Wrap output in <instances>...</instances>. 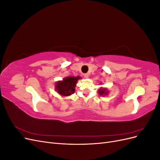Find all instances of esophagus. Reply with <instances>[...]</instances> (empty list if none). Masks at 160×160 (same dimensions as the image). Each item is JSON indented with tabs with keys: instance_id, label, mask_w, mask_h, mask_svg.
<instances>
[{
	"instance_id": "esophagus-1",
	"label": "esophagus",
	"mask_w": 160,
	"mask_h": 160,
	"mask_svg": "<svg viewBox=\"0 0 160 160\" xmlns=\"http://www.w3.org/2000/svg\"><path fill=\"white\" fill-rule=\"evenodd\" d=\"M83 76H84L85 78H88V77H89V74L88 73H85L83 75Z\"/></svg>"
}]
</instances>
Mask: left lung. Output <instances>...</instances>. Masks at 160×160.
Segmentation results:
<instances>
[{
  "label": "left lung",
  "instance_id": "left-lung-1",
  "mask_svg": "<svg viewBox=\"0 0 160 160\" xmlns=\"http://www.w3.org/2000/svg\"><path fill=\"white\" fill-rule=\"evenodd\" d=\"M98 93L100 95H108V91L106 88H101L99 89L98 91Z\"/></svg>",
  "mask_w": 160,
  "mask_h": 160
}]
</instances>
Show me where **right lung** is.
I'll list each match as a JSON object with an SVG mask.
<instances>
[{"label":"right lung","mask_w":160,"mask_h":160,"mask_svg":"<svg viewBox=\"0 0 160 160\" xmlns=\"http://www.w3.org/2000/svg\"><path fill=\"white\" fill-rule=\"evenodd\" d=\"M81 79L80 77H67L62 81H57L55 85V89L57 93L62 96H69L75 91L77 82Z\"/></svg>","instance_id":"1"}]
</instances>
